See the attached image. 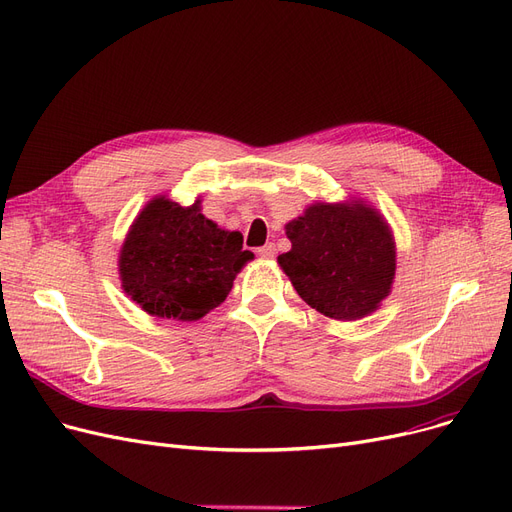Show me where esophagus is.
<instances>
[{
    "mask_svg": "<svg viewBox=\"0 0 512 512\" xmlns=\"http://www.w3.org/2000/svg\"><path fill=\"white\" fill-rule=\"evenodd\" d=\"M275 243H267V245H262V248H258V254H260V258H273L275 256Z\"/></svg>",
    "mask_w": 512,
    "mask_h": 512,
    "instance_id": "1",
    "label": "esophagus"
}]
</instances>
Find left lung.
Segmentation results:
<instances>
[{"label": "left lung", "instance_id": "1", "mask_svg": "<svg viewBox=\"0 0 512 512\" xmlns=\"http://www.w3.org/2000/svg\"><path fill=\"white\" fill-rule=\"evenodd\" d=\"M292 250L277 258L298 296L325 317L357 321L391 294L395 239L361 199L313 203L285 224Z\"/></svg>", "mask_w": 512, "mask_h": 512}]
</instances>
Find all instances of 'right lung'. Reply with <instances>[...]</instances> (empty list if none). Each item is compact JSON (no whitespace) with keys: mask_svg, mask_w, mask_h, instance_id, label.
Returning <instances> with one entry per match:
<instances>
[{"mask_svg":"<svg viewBox=\"0 0 512 512\" xmlns=\"http://www.w3.org/2000/svg\"><path fill=\"white\" fill-rule=\"evenodd\" d=\"M252 258L239 231L218 229L201 214L199 199L180 206L159 195L142 208L121 245V288L153 317L197 321L224 302Z\"/></svg>","mask_w":512,"mask_h":512,"instance_id":"right-lung-1","label":"right lung"}]
</instances>
